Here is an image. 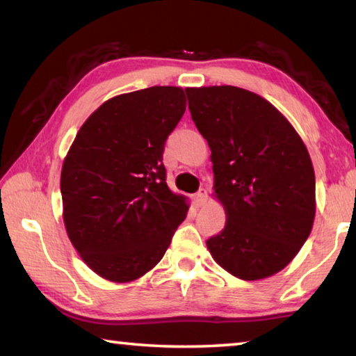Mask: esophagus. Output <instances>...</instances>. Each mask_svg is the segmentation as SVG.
Masks as SVG:
<instances>
[{
	"mask_svg": "<svg viewBox=\"0 0 356 356\" xmlns=\"http://www.w3.org/2000/svg\"><path fill=\"white\" fill-rule=\"evenodd\" d=\"M193 201H195V206L196 207L204 206V204H206V201H207V190L206 188L197 190L196 195L193 196Z\"/></svg>",
	"mask_w": 356,
	"mask_h": 356,
	"instance_id": "1",
	"label": "esophagus"
}]
</instances>
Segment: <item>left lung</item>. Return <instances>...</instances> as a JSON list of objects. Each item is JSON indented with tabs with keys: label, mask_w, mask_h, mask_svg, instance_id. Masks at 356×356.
<instances>
[{
	"label": "left lung",
	"mask_w": 356,
	"mask_h": 356,
	"mask_svg": "<svg viewBox=\"0 0 356 356\" xmlns=\"http://www.w3.org/2000/svg\"><path fill=\"white\" fill-rule=\"evenodd\" d=\"M193 122L212 150L226 226L207 240L222 268L254 281L278 273L309 237L316 177L287 119L261 95L236 86L185 89Z\"/></svg>",
	"instance_id": "1"
}]
</instances>
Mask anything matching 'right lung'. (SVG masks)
<instances>
[{
	"label": "right lung",
	"instance_id": "add662e5",
	"mask_svg": "<svg viewBox=\"0 0 356 356\" xmlns=\"http://www.w3.org/2000/svg\"><path fill=\"white\" fill-rule=\"evenodd\" d=\"M185 108L180 88L152 86L105 102L76 134L61 172L64 225L102 278L147 273L185 220L188 206L168 188L163 165Z\"/></svg>",
	"mask_w": 356,
	"mask_h": 356
}]
</instances>
